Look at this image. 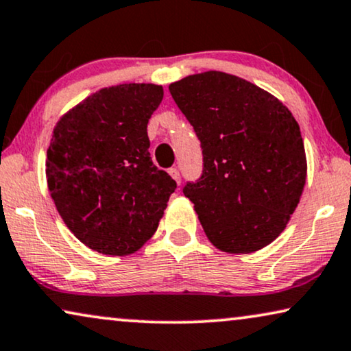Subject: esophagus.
<instances>
[{
    "label": "esophagus",
    "instance_id": "esophagus-1",
    "mask_svg": "<svg viewBox=\"0 0 351 351\" xmlns=\"http://www.w3.org/2000/svg\"><path fill=\"white\" fill-rule=\"evenodd\" d=\"M167 172H169V176L177 182V184H180V172H179V169H177V167H171V169Z\"/></svg>",
    "mask_w": 351,
    "mask_h": 351
}]
</instances>
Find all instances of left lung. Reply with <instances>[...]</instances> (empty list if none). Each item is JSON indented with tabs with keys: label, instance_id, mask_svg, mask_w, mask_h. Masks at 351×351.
Masks as SVG:
<instances>
[{
	"label": "left lung",
	"instance_id": "8db88e82",
	"mask_svg": "<svg viewBox=\"0 0 351 351\" xmlns=\"http://www.w3.org/2000/svg\"><path fill=\"white\" fill-rule=\"evenodd\" d=\"M169 91L195 130L202 174L184 195L209 241L252 253L285 230L301 199L307 160L298 121L276 96L220 71L193 74Z\"/></svg>",
	"mask_w": 351,
	"mask_h": 351
}]
</instances>
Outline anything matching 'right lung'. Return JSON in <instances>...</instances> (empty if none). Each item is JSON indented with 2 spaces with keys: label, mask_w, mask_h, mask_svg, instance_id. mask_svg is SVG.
<instances>
[{
  "label": "right lung",
  "mask_w": 351,
  "mask_h": 351,
  "mask_svg": "<svg viewBox=\"0 0 351 351\" xmlns=\"http://www.w3.org/2000/svg\"><path fill=\"white\" fill-rule=\"evenodd\" d=\"M161 99V85L101 88L55 126L45 160L50 196L91 250L112 256L139 250L177 188L149 152L147 123Z\"/></svg>",
  "instance_id": "add662e5"
}]
</instances>
